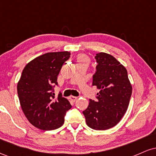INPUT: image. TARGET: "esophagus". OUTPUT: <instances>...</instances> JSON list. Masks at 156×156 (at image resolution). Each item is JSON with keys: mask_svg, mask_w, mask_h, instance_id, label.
<instances>
[{"mask_svg": "<svg viewBox=\"0 0 156 156\" xmlns=\"http://www.w3.org/2000/svg\"><path fill=\"white\" fill-rule=\"evenodd\" d=\"M77 97H75V96H70L69 97V100H70L72 102H75L77 100Z\"/></svg>", "mask_w": 156, "mask_h": 156, "instance_id": "1", "label": "esophagus"}]
</instances>
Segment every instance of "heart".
<instances>
[{"instance_id":"heart-1","label":"heart","mask_w":156,"mask_h":156,"mask_svg":"<svg viewBox=\"0 0 156 156\" xmlns=\"http://www.w3.org/2000/svg\"><path fill=\"white\" fill-rule=\"evenodd\" d=\"M77 62L78 63H81V62H86V63H88L89 62V58L88 56L84 54H80L77 56Z\"/></svg>"}]
</instances>
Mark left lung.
<instances>
[{"label": "left lung", "mask_w": 156, "mask_h": 156, "mask_svg": "<svg viewBox=\"0 0 156 156\" xmlns=\"http://www.w3.org/2000/svg\"><path fill=\"white\" fill-rule=\"evenodd\" d=\"M95 59L98 65L92 86H96L100 92L96 101L89 100L83 114L89 128L104 130L115 126L125 115L132 86L127 69L113 55L101 52L97 53Z\"/></svg>", "instance_id": "8db88e82"}]
</instances>
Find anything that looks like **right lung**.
I'll return each instance as SVG.
<instances>
[{"mask_svg":"<svg viewBox=\"0 0 156 156\" xmlns=\"http://www.w3.org/2000/svg\"><path fill=\"white\" fill-rule=\"evenodd\" d=\"M69 55L68 51L44 53L23 69L17 83L20 103L28 120L39 129L60 128L66 112L72 107L61 93L57 98L53 93L58 73Z\"/></svg>","mask_w":156,"mask_h":156,"instance_id":"right-lung-1","label":"right lung"}]
</instances>
